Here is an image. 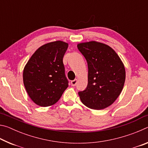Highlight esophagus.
Instances as JSON below:
<instances>
[{"label":"esophagus","mask_w":148,"mask_h":148,"mask_svg":"<svg viewBox=\"0 0 148 148\" xmlns=\"http://www.w3.org/2000/svg\"><path fill=\"white\" fill-rule=\"evenodd\" d=\"M77 79H75L74 80H72V81H71V85L72 86H75L77 84Z\"/></svg>","instance_id":"1"}]
</instances>
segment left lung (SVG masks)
Instances as JSON below:
<instances>
[{
    "label": "left lung",
    "instance_id": "left-lung-1",
    "mask_svg": "<svg viewBox=\"0 0 148 148\" xmlns=\"http://www.w3.org/2000/svg\"><path fill=\"white\" fill-rule=\"evenodd\" d=\"M88 65V84L78 95L85 106L102 110L116 101L125 81L124 64L116 52L108 45L96 41L77 45Z\"/></svg>",
    "mask_w": 148,
    "mask_h": 148
}]
</instances>
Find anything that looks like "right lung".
Segmentation results:
<instances>
[{
    "instance_id": "1",
    "label": "right lung",
    "mask_w": 148,
    "mask_h": 148,
    "mask_svg": "<svg viewBox=\"0 0 148 148\" xmlns=\"http://www.w3.org/2000/svg\"><path fill=\"white\" fill-rule=\"evenodd\" d=\"M68 46V43L61 40L44 44L24 67V86L31 99L40 106L56 104L69 86L62 62Z\"/></svg>"
}]
</instances>
